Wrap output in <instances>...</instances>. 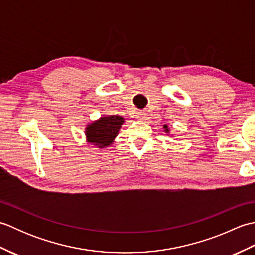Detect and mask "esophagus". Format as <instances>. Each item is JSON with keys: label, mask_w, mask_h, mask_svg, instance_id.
<instances>
[{"label": "esophagus", "mask_w": 255, "mask_h": 255, "mask_svg": "<svg viewBox=\"0 0 255 255\" xmlns=\"http://www.w3.org/2000/svg\"><path fill=\"white\" fill-rule=\"evenodd\" d=\"M136 117H137L138 119H144L145 117H147V113H145L144 111H138Z\"/></svg>", "instance_id": "1"}]
</instances>
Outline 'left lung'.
I'll return each mask as SVG.
<instances>
[{"mask_svg": "<svg viewBox=\"0 0 255 255\" xmlns=\"http://www.w3.org/2000/svg\"><path fill=\"white\" fill-rule=\"evenodd\" d=\"M163 128H164V131H165L166 133L170 132V129H169V127H167V125H163Z\"/></svg>", "mask_w": 255, "mask_h": 255, "instance_id": "left-lung-1", "label": "left lung"}]
</instances>
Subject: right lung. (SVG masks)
I'll list each match as a JSON object with an SVG mask.
<instances>
[{"instance_id":"right-lung-1","label":"right lung","mask_w":255,"mask_h":255,"mask_svg":"<svg viewBox=\"0 0 255 255\" xmlns=\"http://www.w3.org/2000/svg\"><path fill=\"white\" fill-rule=\"evenodd\" d=\"M124 123V118L118 115L102 116L97 121L89 124L85 128V136L88 142L103 149L111 145L117 137L119 129Z\"/></svg>"}]
</instances>
